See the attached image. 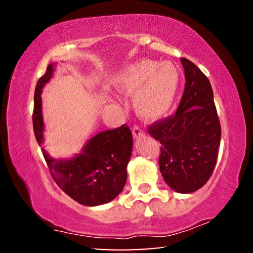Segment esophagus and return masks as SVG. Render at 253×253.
Wrapping results in <instances>:
<instances>
[{
  "label": "esophagus",
  "mask_w": 253,
  "mask_h": 253,
  "mask_svg": "<svg viewBox=\"0 0 253 253\" xmlns=\"http://www.w3.org/2000/svg\"><path fill=\"white\" fill-rule=\"evenodd\" d=\"M132 136H134V138H140V137H143L144 135H145V132L140 129L139 127H137V126H135L134 128H132Z\"/></svg>",
  "instance_id": "obj_1"
}]
</instances>
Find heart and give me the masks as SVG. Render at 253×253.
<instances>
[{"instance_id": "obj_1", "label": "heart", "mask_w": 253, "mask_h": 253, "mask_svg": "<svg viewBox=\"0 0 253 253\" xmlns=\"http://www.w3.org/2000/svg\"><path fill=\"white\" fill-rule=\"evenodd\" d=\"M181 84V71L169 61L139 59L126 66L114 78L117 90L134 96V109L140 118L156 122L168 116Z\"/></svg>"}]
</instances>
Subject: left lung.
I'll return each instance as SVG.
<instances>
[{
	"mask_svg": "<svg viewBox=\"0 0 253 253\" xmlns=\"http://www.w3.org/2000/svg\"><path fill=\"white\" fill-rule=\"evenodd\" d=\"M185 89L176 114L149 127V135L161 143L160 172L177 193L187 194L202 187L216 164L221 125L213 90L193 62L181 59Z\"/></svg>",
	"mask_w": 253,
	"mask_h": 253,
	"instance_id": "left-lung-1",
	"label": "left lung"
}]
</instances>
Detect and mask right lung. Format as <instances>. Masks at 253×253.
<instances>
[{
  "label": "right lung",
  "mask_w": 253,
  "mask_h": 253,
  "mask_svg": "<svg viewBox=\"0 0 253 253\" xmlns=\"http://www.w3.org/2000/svg\"><path fill=\"white\" fill-rule=\"evenodd\" d=\"M57 62L51 63L38 81L34 92L33 129L55 183L66 194L85 207H97L113 201L123 191L127 165L132 151V135L123 125L116 129L91 135L78 154L69 158H54L43 147L44 121L42 89L53 77Z\"/></svg>",
  "instance_id": "1"
}]
</instances>
